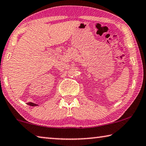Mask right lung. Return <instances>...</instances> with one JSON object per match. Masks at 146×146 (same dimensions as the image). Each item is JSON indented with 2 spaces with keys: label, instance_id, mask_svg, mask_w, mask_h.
Wrapping results in <instances>:
<instances>
[{
  "label": "right lung",
  "instance_id": "add662e5",
  "mask_svg": "<svg viewBox=\"0 0 146 146\" xmlns=\"http://www.w3.org/2000/svg\"><path fill=\"white\" fill-rule=\"evenodd\" d=\"M27 105H30V106H33V107H34V106H38V105H37V104H35V103H31V102L27 103Z\"/></svg>",
  "mask_w": 146,
  "mask_h": 146
}]
</instances>
